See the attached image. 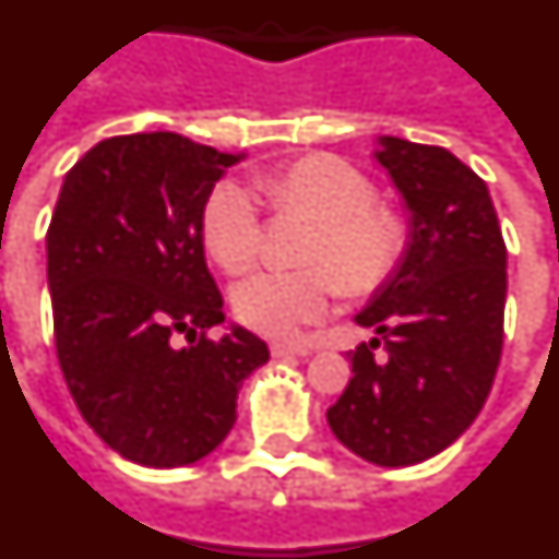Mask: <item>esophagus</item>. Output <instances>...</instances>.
Here are the masks:
<instances>
[{
	"mask_svg": "<svg viewBox=\"0 0 559 559\" xmlns=\"http://www.w3.org/2000/svg\"><path fill=\"white\" fill-rule=\"evenodd\" d=\"M270 352H272V358H295V355L304 358V355H309L312 349L301 344H272Z\"/></svg>",
	"mask_w": 559,
	"mask_h": 559,
	"instance_id": "1",
	"label": "esophagus"
}]
</instances>
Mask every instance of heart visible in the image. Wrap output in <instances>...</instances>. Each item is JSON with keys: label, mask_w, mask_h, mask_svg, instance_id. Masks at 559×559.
Masks as SVG:
<instances>
[{"label": "heart", "mask_w": 559, "mask_h": 559, "mask_svg": "<svg viewBox=\"0 0 559 559\" xmlns=\"http://www.w3.org/2000/svg\"><path fill=\"white\" fill-rule=\"evenodd\" d=\"M278 213L318 222L307 258L298 270H264L238 284L233 307L243 326L270 337H287L316 323L344 284L352 295L381 289L401 266L409 247V224L401 210L374 201L369 176L335 156H304L261 178ZM201 233L215 264L241 275L264 250V224L255 201L241 185L210 192Z\"/></svg>", "instance_id": "b5f03b06"}]
</instances>
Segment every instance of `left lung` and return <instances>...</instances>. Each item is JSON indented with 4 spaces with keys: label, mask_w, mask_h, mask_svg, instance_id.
I'll use <instances>...</instances> for the list:
<instances>
[{
    "label": "left lung",
    "mask_w": 559,
    "mask_h": 559,
    "mask_svg": "<svg viewBox=\"0 0 559 559\" xmlns=\"http://www.w3.org/2000/svg\"><path fill=\"white\" fill-rule=\"evenodd\" d=\"M374 158L412 213L409 247L355 316L378 337L349 352V386L326 420L364 461L412 466L461 438L489 397L503 352L506 241L486 181L449 150L383 135Z\"/></svg>",
    "instance_id": "obj_1"
}]
</instances>
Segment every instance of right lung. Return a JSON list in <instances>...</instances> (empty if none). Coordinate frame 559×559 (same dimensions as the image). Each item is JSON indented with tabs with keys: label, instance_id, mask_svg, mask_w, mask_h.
I'll use <instances>...</instances> for the list:
<instances>
[{
	"label": "right lung",
	"instance_id": "add662e5",
	"mask_svg": "<svg viewBox=\"0 0 559 559\" xmlns=\"http://www.w3.org/2000/svg\"><path fill=\"white\" fill-rule=\"evenodd\" d=\"M238 158L178 133L112 135L70 167L50 218L64 383L98 438L142 466H190L213 452L236 424L243 378L270 360L241 326L207 337L224 298L201 215Z\"/></svg>",
	"mask_w": 559,
	"mask_h": 559
}]
</instances>
